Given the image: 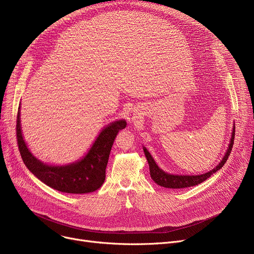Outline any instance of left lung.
Listing matches in <instances>:
<instances>
[{"label":"left lung","mask_w":254,"mask_h":254,"mask_svg":"<svg viewBox=\"0 0 254 254\" xmlns=\"http://www.w3.org/2000/svg\"><path fill=\"white\" fill-rule=\"evenodd\" d=\"M234 138H235V124L233 127L232 136H231L228 150L225 151L220 163L215 168H213L211 171L204 173V174H201V175H178V174H170V173L165 172L156 165L154 158L152 157L150 152L147 150V148H146L145 146H143L145 156L147 158V162L149 165L150 176L157 185L163 186V188H166V189H173V190L190 188V186H194L202 183L203 181L208 179L211 175L216 173L218 170H220L223 167V165L226 163V161H228L234 145Z\"/></svg>","instance_id":"left-lung-1"}]
</instances>
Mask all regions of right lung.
Wrapping results in <instances>:
<instances>
[{
  "mask_svg": "<svg viewBox=\"0 0 254 254\" xmlns=\"http://www.w3.org/2000/svg\"><path fill=\"white\" fill-rule=\"evenodd\" d=\"M126 127L125 119H118L107 125L84 156L65 165H48L31 152L21 131L20 105L17 113L16 136L23 163L40 181L62 192L88 193L99 190L103 185L112 145L119 130Z\"/></svg>",
  "mask_w": 254,
  "mask_h": 254,
  "instance_id": "obj_1",
  "label": "right lung"
}]
</instances>
